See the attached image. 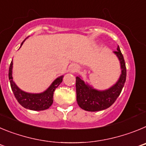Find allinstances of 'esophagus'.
<instances>
[{"instance_id":"esophagus-1","label":"esophagus","mask_w":146,"mask_h":146,"mask_svg":"<svg viewBox=\"0 0 146 146\" xmlns=\"http://www.w3.org/2000/svg\"><path fill=\"white\" fill-rule=\"evenodd\" d=\"M69 70H70L72 72H75L76 71L78 70V66H77V65H72V66H71Z\"/></svg>"}]
</instances>
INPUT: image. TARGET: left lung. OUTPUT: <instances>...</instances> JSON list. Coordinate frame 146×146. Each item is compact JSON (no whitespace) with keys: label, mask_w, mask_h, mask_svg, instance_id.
Returning a JSON list of instances; mask_svg holds the SVG:
<instances>
[{"label":"left lung","mask_w":146,"mask_h":146,"mask_svg":"<svg viewBox=\"0 0 146 146\" xmlns=\"http://www.w3.org/2000/svg\"><path fill=\"white\" fill-rule=\"evenodd\" d=\"M114 52L121 64V74L115 85L104 91H98L86 84L80 77H76L77 102L80 108L86 111L96 112L110 108L119 96L126 82V69L119 46Z\"/></svg>","instance_id":"8db88e82"}]
</instances>
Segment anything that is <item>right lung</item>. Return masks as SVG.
I'll return each mask as SVG.
<instances>
[{"mask_svg": "<svg viewBox=\"0 0 146 146\" xmlns=\"http://www.w3.org/2000/svg\"><path fill=\"white\" fill-rule=\"evenodd\" d=\"M25 40L22 42L21 45L25 42ZM12 65L13 62L11 61L9 66V79L10 81L11 90L18 102L20 103L23 108L31 110L39 111V110H44L48 109L53 102L54 91L61 83L64 76H60L58 77L57 79H55L52 84L50 85V87L44 92L40 93V94H31V93H27L22 91L13 81Z\"/></svg>", "mask_w": 146, "mask_h": 146, "instance_id": "obj_1", "label": "right lung"}]
</instances>
